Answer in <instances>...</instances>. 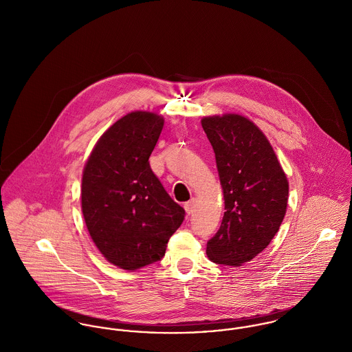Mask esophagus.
I'll return each instance as SVG.
<instances>
[{
	"instance_id": "obj_1",
	"label": "esophagus",
	"mask_w": 352,
	"mask_h": 352,
	"mask_svg": "<svg viewBox=\"0 0 352 352\" xmlns=\"http://www.w3.org/2000/svg\"><path fill=\"white\" fill-rule=\"evenodd\" d=\"M195 204H197V199H194V198L184 204V208H186L187 214H192L195 211Z\"/></svg>"
}]
</instances>
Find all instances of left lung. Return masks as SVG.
Instances as JSON below:
<instances>
[{
  "mask_svg": "<svg viewBox=\"0 0 352 352\" xmlns=\"http://www.w3.org/2000/svg\"><path fill=\"white\" fill-rule=\"evenodd\" d=\"M201 127L215 153L225 214L207 243V257L239 267L264 251L278 233L289 199V180L270 141L239 113L204 116Z\"/></svg>",
  "mask_w": 352,
  "mask_h": 352,
  "instance_id": "1",
  "label": "left lung"
}]
</instances>
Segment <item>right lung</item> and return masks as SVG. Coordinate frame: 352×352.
<instances>
[{
  "mask_svg": "<svg viewBox=\"0 0 352 352\" xmlns=\"http://www.w3.org/2000/svg\"><path fill=\"white\" fill-rule=\"evenodd\" d=\"M164 118L134 111L96 142L82 172L81 208L87 229L111 264L135 271L158 261L184 219L153 173L149 157Z\"/></svg>",
  "mask_w": 352,
  "mask_h": 352,
  "instance_id": "1",
  "label": "right lung"
}]
</instances>
